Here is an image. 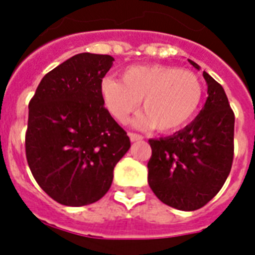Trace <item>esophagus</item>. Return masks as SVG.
<instances>
[{"label":"esophagus","mask_w":255,"mask_h":255,"mask_svg":"<svg viewBox=\"0 0 255 255\" xmlns=\"http://www.w3.org/2000/svg\"><path fill=\"white\" fill-rule=\"evenodd\" d=\"M128 136H129V139H131L132 143H133V141H140V140H143V136L139 135V133H133V132H129Z\"/></svg>","instance_id":"obj_1"}]
</instances>
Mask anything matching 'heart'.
Listing matches in <instances>:
<instances>
[{
    "mask_svg": "<svg viewBox=\"0 0 255 255\" xmlns=\"http://www.w3.org/2000/svg\"><path fill=\"white\" fill-rule=\"evenodd\" d=\"M123 82L104 78L100 96L108 112L126 123L141 100V112L133 124L155 127L159 132L177 131L196 115L204 87L192 71L165 65L131 66L122 74Z\"/></svg>",
    "mask_w": 255,
    "mask_h": 255,
    "instance_id": "heart-1",
    "label": "heart"
}]
</instances>
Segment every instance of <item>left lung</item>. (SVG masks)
<instances>
[{"label":"left lung","instance_id":"1","mask_svg":"<svg viewBox=\"0 0 255 255\" xmlns=\"http://www.w3.org/2000/svg\"><path fill=\"white\" fill-rule=\"evenodd\" d=\"M202 75L208 98L197 118L173 135L149 140L148 184L160 201L185 212L206 205L233 164L234 112L222 86L205 71Z\"/></svg>","mask_w":255,"mask_h":255}]
</instances>
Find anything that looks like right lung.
Instances as JSON below:
<instances>
[{
  "label": "right lung",
  "instance_id": "obj_1",
  "mask_svg": "<svg viewBox=\"0 0 255 255\" xmlns=\"http://www.w3.org/2000/svg\"><path fill=\"white\" fill-rule=\"evenodd\" d=\"M114 61L77 54L46 74L30 100L27 164L38 185L62 205L83 206L103 197L114 168L131 147L100 96V82Z\"/></svg>",
  "mask_w": 255,
  "mask_h": 255
}]
</instances>
